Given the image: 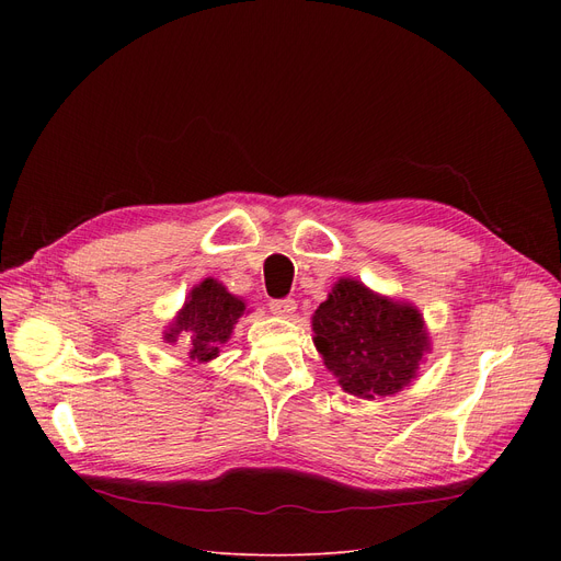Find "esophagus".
<instances>
[{
    "instance_id": "esophagus-1",
    "label": "esophagus",
    "mask_w": 561,
    "mask_h": 561,
    "mask_svg": "<svg viewBox=\"0 0 561 561\" xmlns=\"http://www.w3.org/2000/svg\"><path fill=\"white\" fill-rule=\"evenodd\" d=\"M297 311L295 299H276L271 301V313H276L278 318H293Z\"/></svg>"
}]
</instances>
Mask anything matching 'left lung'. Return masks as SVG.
Masks as SVG:
<instances>
[{
    "mask_svg": "<svg viewBox=\"0 0 561 561\" xmlns=\"http://www.w3.org/2000/svg\"><path fill=\"white\" fill-rule=\"evenodd\" d=\"M313 344L348 396H396L419 375L431 353L423 313L410 301L379 295L358 280L339 278L311 316Z\"/></svg>",
    "mask_w": 561,
    "mask_h": 561,
    "instance_id": "8db88e82",
    "label": "left lung"
}]
</instances>
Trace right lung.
Masks as SVG:
<instances>
[{
  "label": "right lung",
  "instance_id": "1",
  "mask_svg": "<svg viewBox=\"0 0 561 561\" xmlns=\"http://www.w3.org/2000/svg\"><path fill=\"white\" fill-rule=\"evenodd\" d=\"M243 313H250L245 299L231 295L222 283L208 276L186 295L182 309L163 330V342L178 344L182 336L192 365H208L229 342Z\"/></svg>",
  "mask_w": 561,
  "mask_h": 561
}]
</instances>
